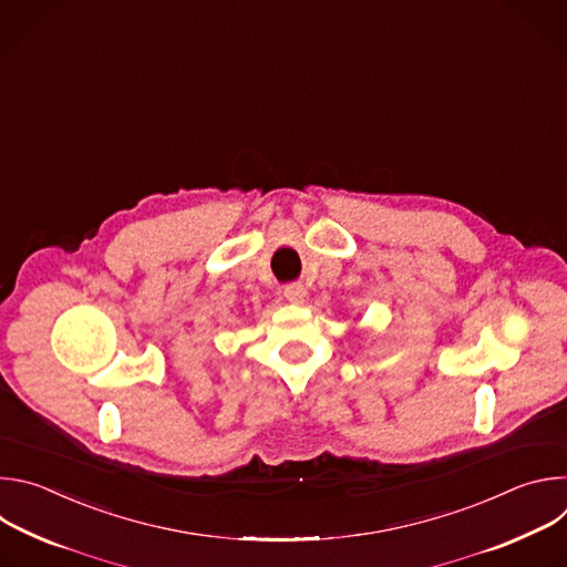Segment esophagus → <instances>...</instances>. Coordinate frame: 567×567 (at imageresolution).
<instances>
[{
    "label": "esophagus",
    "mask_w": 567,
    "mask_h": 567,
    "mask_svg": "<svg viewBox=\"0 0 567 567\" xmlns=\"http://www.w3.org/2000/svg\"><path fill=\"white\" fill-rule=\"evenodd\" d=\"M307 296V289L300 282H291L285 287V298L291 302H302Z\"/></svg>",
    "instance_id": "34e87169"
}]
</instances>
